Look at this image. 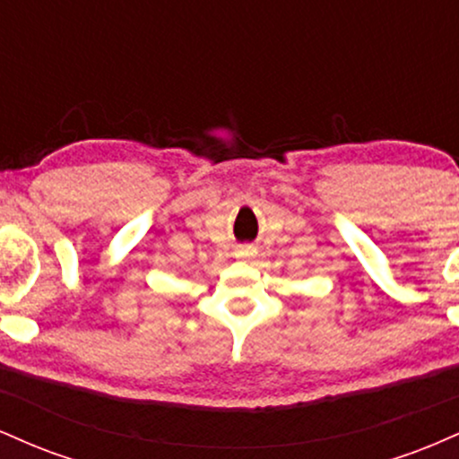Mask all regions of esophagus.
Returning a JSON list of instances; mask_svg holds the SVG:
<instances>
[{"instance_id":"1","label":"esophagus","mask_w":459,"mask_h":459,"mask_svg":"<svg viewBox=\"0 0 459 459\" xmlns=\"http://www.w3.org/2000/svg\"><path fill=\"white\" fill-rule=\"evenodd\" d=\"M252 255H255V250H252L250 246L239 247V250H237V256H241V259H247V256H252Z\"/></svg>"}]
</instances>
